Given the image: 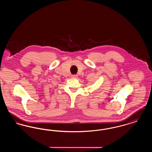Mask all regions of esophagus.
I'll return each instance as SVG.
<instances>
[{
    "label": "esophagus",
    "instance_id": "esophagus-1",
    "mask_svg": "<svg viewBox=\"0 0 152 152\" xmlns=\"http://www.w3.org/2000/svg\"><path fill=\"white\" fill-rule=\"evenodd\" d=\"M77 77H78V76H77V75H73L72 76V78H77Z\"/></svg>",
    "mask_w": 152,
    "mask_h": 152
}]
</instances>
